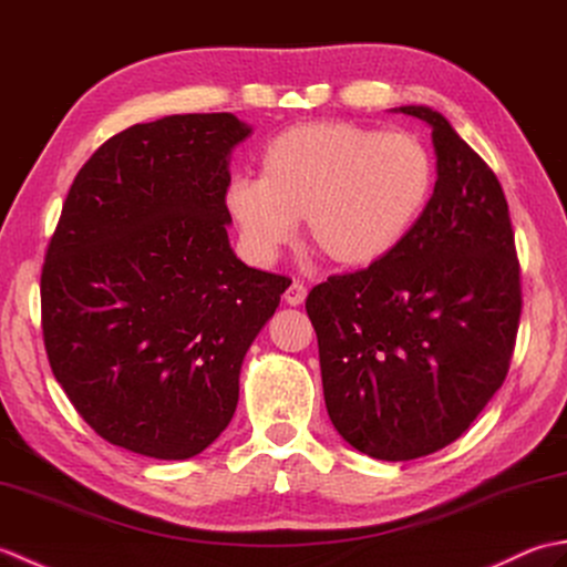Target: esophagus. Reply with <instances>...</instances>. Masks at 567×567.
I'll return each instance as SVG.
<instances>
[{
	"label": "esophagus",
	"instance_id": "obj_1",
	"mask_svg": "<svg viewBox=\"0 0 567 567\" xmlns=\"http://www.w3.org/2000/svg\"><path fill=\"white\" fill-rule=\"evenodd\" d=\"M307 299V287L302 285V282H292L290 287H287V292H285V302L287 305H292V307H299Z\"/></svg>",
	"mask_w": 567,
	"mask_h": 567
}]
</instances>
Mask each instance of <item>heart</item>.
Returning a JSON list of instances; mask_svg holds the SVG:
<instances>
[{
	"label": "heart",
	"instance_id": "obj_1",
	"mask_svg": "<svg viewBox=\"0 0 567 567\" xmlns=\"http://www.w3.org/2000/svg\"><path fill=\"white\" fill-rule=\"evenodd\" d=\"M436 163L404 131L353 122H307L280 131L258 155V179L238 177L224 207L240 244L272 262L305 219L309 248L346 270L390 258L424 216Z\"/></svg>",
	"mask_w": 567,
	"mask_h": 567
}]
</instances>
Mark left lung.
Segmentation results:
<instances>
[{
    "label": "left lung",
    "instance_id": "left-lung-1",
    "mask_svg": "<svg viewBox=\"0 0 567 567\" xmlns=\"http://www.w3.org/2000/svg\"><path fill=\"white\" fill-rule=\"evenodd\" d=\"M433 195L390 258L331 275L307 297L323 400L341 436L378 461H414L461 439L514 353L522 282L497 175L429 106Z\"/></svg>",
    "mask_w": 567,
    "mask_h": 567
}]
</instances>
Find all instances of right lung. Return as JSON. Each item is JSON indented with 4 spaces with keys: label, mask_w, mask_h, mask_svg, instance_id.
<instances>
[{
    "label": "right lung",
    "mask_w": 567,
    "mask_h": 567,
    "mask_svg": "<svg viewBox=\"0 0 567 567\" xmlns=\"http://www.w3.org/2000/svg\"><path fill=\"white\" fill-rule=\"evenodd\" d=\"M234 114L136 124L92 153L45 250L51 370L104 441L158 461L202 453L231 421L240 363L287 277L228 244Z\"/></svg>",
    "instance_id": "1"
}]
</instances>
